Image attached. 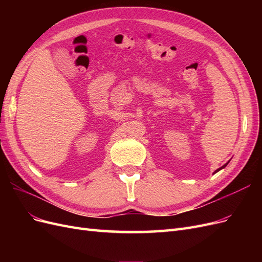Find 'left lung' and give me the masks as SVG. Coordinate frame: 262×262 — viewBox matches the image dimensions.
<instances>
[{
  "instance_id": "obj_1",
  "label": "left lung",
  "mask_w": 262,
  "mask_h": 262,
  "mask_svg": "<svg viewBox=\"0 0 262 262\" xmlns=\"http://www.w3.org/2000/svg\"><path fill=\"white\" fill-rule=\"evenodd\" d=\"M227 164H228V162H227V163H226V164H225V165H223V166H222V167H220V168H219V169H216V170H215V171H214V173H215V172H217V171H220V170H221V169H223V168H224V167H226V165H227Z\"/></svg>"
}]
</instances>
